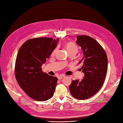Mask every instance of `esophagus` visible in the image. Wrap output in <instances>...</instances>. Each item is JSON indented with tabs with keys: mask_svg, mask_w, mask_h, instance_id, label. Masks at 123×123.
I'll list each match as a JSON object with an SVG mask.
<instances>
[{
	"mask_svg": "<svg viewBox=\"0 0 123 123\" xmlns=\"http://www.w3.org/2000/svg\"><path fill=\"white\" fill-rule=\"evenodd\" d=\"M65 77H66V75H64V74H61V75H60L59 76H58V79L59 80H61V79H62V78H63Z\"/></svg>",
	"mask_w": 123,
	"mask_h": 123,
	"instance_id": "esophagus-1",
	"label": "esophagus"
}]
</instances>
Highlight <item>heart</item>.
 Returning a JSON list of instances; mask_svg holds the SVG:
<instances>
[{"instance_id": "b5f03b06", "label": "heart", "mask_w": 123, "mask_h": 123, "mask_svg": "<svg viewBox=\"0 0 123 123\" xmlns=\"http://www.w3.org/2000/svg\"><path fill=\"white\" fill-rule=\"evenodd\" d=\"M65 46H66V48L67 49V52H68L69 54L75 55L78 53V51H79V48H78V46H77V44H75L74 42H67ZM57 49V48H55L54 49L52 53V55H54L56 53Z\"/></svg>"}]
</instances>
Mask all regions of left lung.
I'll list each match as a JSON object with an SVG mask.
<instances>
[{"label":"left lung","mask_w":123,"mask_h":123,"mask_svg":"<svg viewBox=\"0 0 123 123\" xmlns=\"http://www.w3.org/2000/svg\"><path fill=\"white\" fill-rule=\"evenodd\" d=\"M76 43L82 49L84 56L79 64L84 73L81 80H73L69 86L71 95L79 100L95 95L103 85L108 69V59L104 48L95 39L87 35L77 36Z\"/></svg>","instance_id":"obj_1"}]
</instances>
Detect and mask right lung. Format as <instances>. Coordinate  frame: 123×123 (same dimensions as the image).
<instances>
[{
    "label": "right lung",
    "mask_w": 123,
    "mask_h": 123,
    "mask_svg": "<svg viewBox=\"0 0 123 123\" xmlns=\"http://www.w3.org/2000/svg\"><path fill=\"white\" fill-rule=\"evenodd\" d=\"M59 39L37 37L26 41L19 48L15 62V74L18 85L34 100L46 101L53 96L57 83L56 77L42 71L56 46Z\"/></svg>",
    "instance_id": "right-lung-1"
}]
</instances>
